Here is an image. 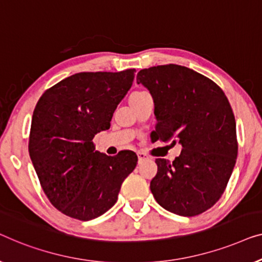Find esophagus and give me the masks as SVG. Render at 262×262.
<instances>
[{"label":"esophagus","instance_id":"obj_1","mask_svg":"<svg viewBox=\"0 0 262 262\" xmlns=\"http://www.w3.org/2000/svg\"><path fill=\"white\" fill-rule=\"evenodd\" d=\"M138 159H139V164H141L142 161H145V160H148V157H147L145 153H142V152H139V153H138Z\"/></svg>","mask_w":262,"mask_h":262}]
</instances>
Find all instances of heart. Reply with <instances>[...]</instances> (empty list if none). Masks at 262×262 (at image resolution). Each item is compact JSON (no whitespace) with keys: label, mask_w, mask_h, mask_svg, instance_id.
I'll return each mask as SVG.
<instances>
[{"label":"heart","mask_w":262,"mask_h":262,"mask_svg":"<svg viewBox=\"0 0 262 262\" xmlns=\"http://www.w3.org/2000/svg\"><path fill=\"white\" fill-rule=\"evenodd\" d=\"M143 93H145V91H138V93H134V94H133L132 96H136V95H141V94H143ZM132 96H130V97H132Z\"/></svg>","instance_id":"b5f03b06"}]
</instances>
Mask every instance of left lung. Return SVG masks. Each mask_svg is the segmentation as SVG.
I'll use <instances>...</instances> for the list:
<instances>
[{"label": "left lung", "instance_id": "1", "mask_svg": "<svg viewBox=\"0 0 262 262\" xmlns=\"http://www.w3.org/2000/svg\"><path fill=\"white\" fill-rule=\"evenodd\" d=\"M136 80L154 102L153 141L182 146L173 163L156 160L150 191L169 212L200 215L222 196L236 163V122L229 101L216 83L185 66L143 69Z\"/></svg>", "mask_w": 262, "mask_h": 262}]
</instances>
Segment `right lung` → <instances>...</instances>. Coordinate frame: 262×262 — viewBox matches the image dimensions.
I'll use <instances>...</instances> for the list:
<instances>
[{
  "mask_svg": "<svg viewBox=\"0 0 262 262\" xmlns=\"http://www.w3.org/2000/svg\"><path fill=\"white\" fill-rule=\"evenodd\" d=\"M135 70L80 72L46 90L33 112L28 150L43 192L66 216L90 221L116 203L138 157L95 150L93 139L110 128L133 85Z\"/></svg>",
  "mask_w": 262,
  "mask_h": 262,
  "instance_id": "add662e5",
  "label": "right lung"
}]
</instances>
